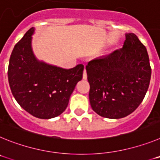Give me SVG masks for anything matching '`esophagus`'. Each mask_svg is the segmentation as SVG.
I'll use <instances>...</instances> for the list:
<instances>
[{
	"label": "esophagus",
	"mask_w": 160,
	"mask_h": 160,
	"mask_svg": "<svg viewBox=\"0 0 160 160\" xmlns=\"http://www.w3.org/2000/svg\"><path fill=\"white\" fill-rule=\"evenodd\" d=\"M87 78V71H86V70H84V72H83V79H86Z\"/></svg>",
	"instance_id": "obj_1"
}]
</instances>
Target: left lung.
Masks as SVG:
<instances>
[{
	"instance_id": "obj_1",
	"label": "left lung",
	"mask_w": 160,
	"mask_h": 160,
	"mask_svg": "<svg viewBox=\"0 0 160 160\" xmlns=\"http://www.w3.org/2000/svg\"><path fill=\"white\" fill-rule=\"evenodd\" d=\"M90 106L98 115L124 118L143 100L152 75L146 47L132 32L126 33L122 49L89 62Z\"/></svg>"
}]
</instances>
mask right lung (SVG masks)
Instances as JSON below:
<instances>
[{
  "mask_svg": "<svg viewBox=\"0 0 160 160\" xmlns=\"http://www.w3.org/2000/svg\"><path fill=\"white\" fill-rule=\"evenodd\" d=\"M35 28L25 32L11 53L8 78L11 91L25 111L49 119L66 109L76 85L82 78L84 66L63 69L38 60L32 48Z\"/></svg>",
  "mask_w": 160,
  "mask_h": 160,
  "instance_id": "obj_1",
  "label": "right lung"
}]
</instances>
